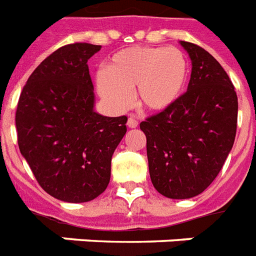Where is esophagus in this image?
Here are the masks:
<instances>
[{"label": "esophagus", "instance_id": "1", "mask_svg": "<svg viewBox=\"0 0 256 256\" xmlns=\"http://www.w3.org/2000/svg\"><path fill=\"white\" fill-rule=\"evenodd\" d=\"M126 126H130V128H136V126H138V120H136V118H128V122H126Z\"/></svg>", "mask_w": 256, "mask_h": 256}]
</instances>
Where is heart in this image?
Here are the masks:
<instances>
[{"label": "heart", "mask_w": 256, "mask_h": 256, "mask_svg": "<svg viewBox=\"0 0 256 256\" xmlns=\"http://www.w3.org/2000/svg\"><path fill=\"white\" fill-rule=\"evenodd\" d=\"M189 78V62L176 47H130L108 60L96 78L100 96L116 111H124L136 92L140 107L165 111L178 100Z\"/></svg>", "instance_id": "obj_1"}]
</instances>
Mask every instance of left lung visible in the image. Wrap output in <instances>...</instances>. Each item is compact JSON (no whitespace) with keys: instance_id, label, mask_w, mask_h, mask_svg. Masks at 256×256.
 I'll list each match as a JSON object with an SVG mask.
<instances>
[{"instance_id":"1","label":"left lung","mask_w":256,"mask_h":256,"mask_svg":"<svg viewBox=\"0 0 256 256\" xmlns=\"http://www.w3.org/2000/svg\"><path fill=\"white\" fill-rule=\"evenodd\" d=\"M192 60L188 91L145 122L149 174L164 197L188 200L216 180L232 152L238 98L224 67L202 47L180 40Z\"/></svg>"}]
</instances>
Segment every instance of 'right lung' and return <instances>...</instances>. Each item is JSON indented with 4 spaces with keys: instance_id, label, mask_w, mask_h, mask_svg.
<instances>
[{
    "instance_id": "1",
    "label": "right lung",
    "mask_w": 256,
    "mask_h": 256,
    "mask_svg": "<svg viewBox=\"0 0 256 256\" xmlns=\"http://www.w3.org/2000/svg\"><path fill=\"white\" fill-rule=\"evenodd\" d=\"M100 48L72 44L48 55L26 82L16 114L18 146L38 184L71 204L107 189L112 154L126 132V116L95 111L87 62Z\"/></svg>"
}]
</instances>
